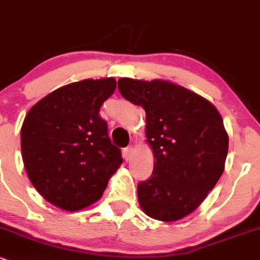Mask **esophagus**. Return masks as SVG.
Returning a JSON list of instances; mask_svg holds the SVG:
<instances>
[{
	"instance_id": "1",
	"label": "esophagus",
	"mask_w": 260,
	"mask_h": 260,
	"mask_svg": "<svg viewBox=\"0 0 260 260\" xmlns=\"http://www.w3.org/2000/svg\"><path fill=\"white\" fill-rule=\"evenodd\" d=\"M133 151H134V148L131 145L122 149V156H124V159L129 160L131 157V155H133Z\"/></svg>"
}]
</instances>
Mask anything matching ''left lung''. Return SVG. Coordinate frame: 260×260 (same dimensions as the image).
<instances>
[{"instance_id":"obj_1","label":"left lung","mask_w":260,"mask_h":260,"mask_svg":"<svg viewBox=\"0 0 260 260\" xmlns=\"http://www.w3.org/2000/svg\"><path fill=\"white\" fill-rule=\"evenodd\" d=\"M120 93L146 112V139L154 169L138 184L141 209L150 218L174 221L202 204L224 171L228 134L208 100L161 80L122 77Z\"/></svg>"}]
</instances>
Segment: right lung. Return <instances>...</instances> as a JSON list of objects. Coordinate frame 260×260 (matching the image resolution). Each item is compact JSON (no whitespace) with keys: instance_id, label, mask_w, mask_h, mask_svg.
I'll return each mask as SVG.
<instances>
[{"instance_id":"obj_1","label":"right lung","mask_w":260,"mask_h":260,"mask_svg":"<svg viewBox=\"0 0 260 260\" xmlns=\"http://www.w3.org/2000/svg\"><path fill=\"white\" fill-rule=\"evenodd\" d=\"M115 89L112 77L72 82L45 96L23 120L26 173L35 189L60 209L76 211L98 202L122 162L99 115Z\"/></svg>"}]
</instances>
